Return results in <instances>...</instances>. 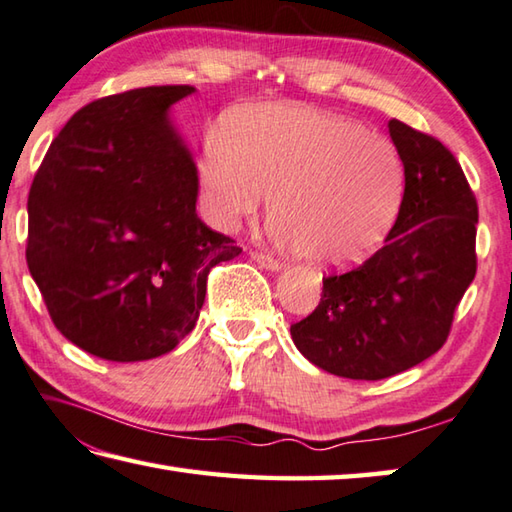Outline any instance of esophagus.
Instances as JSON below:
<instances>
[{
  "instance_id": "obj_1",
  "label": "esophagus",
  "mask_w": 512,
  "mask_h": 512,
  "mask_svg": "<svg viewBox=\"0 0 512 512\" xmlns=\"http://www.w3.org/2000/svg\"><path fill=\"white\" fill-rule=\"evenodd\" d=\"M250 257H253L259 266L266 268V271H282L280 259H275V257H271V255L257 253V250H253V253H250Z\"/></svg>"
}]
</instances>
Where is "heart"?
<instances>
[{"instance_id": "heart-1", "label": "heart", "mask_w": 512, "mask_h": 512, "mask_svg": "<svg viewBox=\"0 0 512 512\" xmlns=\"http://www.w3.org/2000/svg\"><path fill=\"white\" fill-rule=\"evenodd\" d=\"M210 219L232 228L271 194L280 244L320 266L362 262L396 224L405 194L401 150L356 120L262 105L215 134L201 161Z\"/></svg>"}]
</instances>
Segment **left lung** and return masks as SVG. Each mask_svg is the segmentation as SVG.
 <instances>
[{
    "label": "left lung",
    "instance_id": "8db88e82",
    "mask_svg": "<svg viewBox=\"0 0 512 512\" xmlns=\"http://www.w3.org/2000/svg\"><path fill=\"white\" fill-rule=\"evenodd\" d=\"M405 194L385 246L322 280L311 315L291 324L302 356L333 376L383 380L443 347L477 273V199L441 141L389 120Z\"/></svg>",
    "mask_w": 512,
    "mask_h": 512
}]
</instances>
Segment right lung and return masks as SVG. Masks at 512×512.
Wrapping results in <instances>:
<instances>
[{"mask_svg": "<svg viewBox=\"0 0 512 512\" xmlns=\"http://www.w3.org/2000/svg\"><path fill=\"white\" fill-rule=\"evenodd\" d=\"M165 85L71 116L29 192L26 262L55 327L91 356L159 358L188 336L212 266L241 248L197 217L199 174Z\"/></svg>", "mask_w": 512, "mask_h": 512, "instance_id": "right-lung-1", "label": "right lung"}]
</instances>
